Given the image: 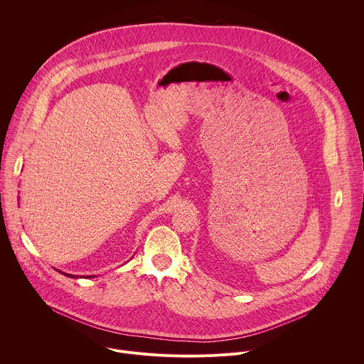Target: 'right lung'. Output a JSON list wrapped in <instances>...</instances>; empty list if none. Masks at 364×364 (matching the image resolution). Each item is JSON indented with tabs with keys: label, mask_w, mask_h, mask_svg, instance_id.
<instances>
[{
	"label": "right lung",
	"mask_w": 364,
	"mask_h": 364,
	"mask_svg": "<svg viewBox=\"0 0 364 364\" xmlns=\"http://www.w3.org/2000/svg\"><path fill=\"white\" fill-rule=\"evenodd\" d=\"M59 272H60V271H59ZM62 274L66 275V277H69V278H77L76 275H70V274H65V272H62ZM93 277H95V275H93ZM80 278H83V277H80ZM86 278H92V277H86Z\"/></svg>",
	"instance_id": "obj_1"
}]
</instances>
